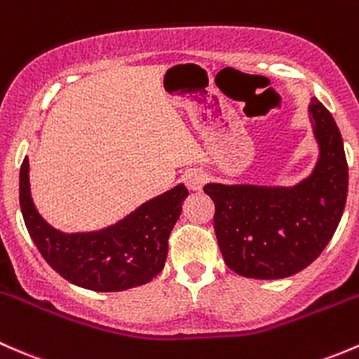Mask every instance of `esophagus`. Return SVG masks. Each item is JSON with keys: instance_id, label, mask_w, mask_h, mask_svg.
<instances>
[{"instance_id": "1", "label": "esophagus", "mask_w": 359, "mask_h": 359, "mask_svg": "<svg viewBox=\"0 0 359 359\" xmlns=\"http://www.w3.org/2000/svg\"><path fill=\"white\" fill-rule=\"evenodd\" d=\"M183 180H184V183H187V187L190 188V190L197 191V190H201L202 187H204V183L207 181V175H205V172L198 171V169H190V171L184 172Z\"/></svg>"}]
</instances>
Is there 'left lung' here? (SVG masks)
Listing matches in <instances>:
<instances>
[{
	"label": "left lung",
	"mask_w": 359,
	"mask_h": 359,
	"mask_svg": "<svg viewBox=\"0 0 359 359\" xmlns=\"http://www.w3.org/2000/svg\"><path fill=\"white\" fill-rule=\"evenodd\" d=\"M309 123L318 161L292 187L207 183L216 205L214 231L230 269L247 278L278 280L308 268L334 236L347 198V162L332 114L313 97Z\"/></svg>",
	"instance_id": "left-lung-1"
}]
</instances>
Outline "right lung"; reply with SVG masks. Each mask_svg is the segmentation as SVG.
<instances>
[{"mask_svg":"<svg viewBox=\"0 0 359 359\" xmlns=\"http://www.w3.org/2000/svg\"><path fill=\"white\" fill-rule=\"evenodd\" d=\"M20 209L32 242L48 264L70 283L95 292L145 285L164 268L168 238L188 197L183 183L143 202L97 231L65 233L38 212L29 183V158L20 168Z\"/></svg>","mask_w":359,"mask_h":359,"instance_id":"add662e5","label":"right lung"}]
</instances>
